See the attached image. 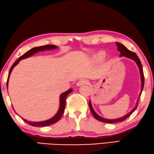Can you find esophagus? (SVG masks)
Segmentation results:
<instances>
[{"label": "esophagus", "mask_w": 154, "mask_h": 154, "mask_svg": "<svg viewBox=\"0 0 154 154\" xmlns=\"http://www.w3.org/2000/svg\"><path fill=\"white\" fill-rule=\"evenodd\" d=\"M88 83V81L87 79H80L79 82L77 83V86H81V85H87Z\"/></svg>", "instance_id": "obj_1"}]
</instances>
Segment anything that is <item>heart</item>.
<instances>
[{"label":"heart","mask_w":154,"mask_h":154,"mask_svg":"<svg viewBox=\"0 0 154 154\" xmlns=\"http://www.w3.org/2000/svg\"><path fill=\"white\" fill-rule=\"evenodd\" d=\"M105 56V52H100L98 54H97V57L100 58H102L103 57H104Z\"/></svg>","instance_id":"heart-1"}]
</instances>
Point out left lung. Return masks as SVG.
Listing matches in <instances>:
<instances>
[{"instance_id":"1","label":"left lung","mask_w":154,"mask_h":154,"mask_svg":"<svg viewBox=\"0 0 154 154\" xmlns=\"http://www.w3.org/2000/svg\"><path fill=\"white\" fill-rule=\"evenodd\" d=\"M116 44L117 48H118V50L120 52H121V55H120V57H125L127 58H130V59H132V60L135 61V62L137 63V65L139 69V71H140L141 81V89L140 94H139V98L137 100V102L135 107L134 108L133 110L130 112H128L127 114H126L125 116L121 117V118L117 119H112V120L106 119L102 118V117H101V116H100L98 114H97L96 113V112L94 111L93 108H92L91 102L89 101V108H90V110L91 112V113H92V114H93V116H94V118L97 119V121H100L103 122H106V123H115V122H122V121H125V120L127 119L128 117L131 114H132L133 112L136 110V108H137L139 97H140V96H141V93H142V90H143V87H144V75H143V67H142L141 63L140 60H139V57H137V55L135 52H133L132 51H131V50H129L128 49H127L124 45H122V44H121V43L116 42Z\"/></svg>"}]
</instances>
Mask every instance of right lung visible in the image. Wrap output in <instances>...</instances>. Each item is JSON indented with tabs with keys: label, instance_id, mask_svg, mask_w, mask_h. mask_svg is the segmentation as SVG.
I'll return each mask as SVG.
<instances>
[{
	"label": "right lung",
	"instance_id": "1",
	"mask_svg": "<svg viewBox=\"0 0 154 154\" xmlns=\"http://www.w3.org/2000/svg\"><path fill=\"white\" fill-rule=\"evenodd\" d=\"M56 48H57V46L54 45H45V46H42L35 47V48H32L31 50H29V51H27V52L25 53L24 54L21 56V57L19 58V59L17 60H16L15 62L13 63L12 66L11 67V69H10L9 72V75H8L7 82V88H8V82H9V79L11 72V71H12L13 69L19 63V61L21 60L22 59H25V58L31 57V56L35 54L36 52H38L39 51H44V50H53V49H55ZM72 91V89H69V90L60 94L59 110H58V112L56 114V115L54 116H53L52 118H51L50 119L47 120V121H42V122H30V121H26V120H25L23 119H23L25 122H27V124L33 126V127H46V126H49V125H51L56 123V122L59 121L60 119L61 118V116H63L64 112H65L66 97H67V96L69 94L71 93Z\"/></svg>",
	"mask_w": 154,
	"mask_h": 154
}]
</instances>
